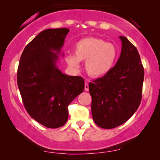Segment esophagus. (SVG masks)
<instances>
[{"mask_svg":"<svg viewBox=\"0 0 160 160\" xmlns=\"http://www.w3.org/2000/svg\"><path fill=\"white\" fill-rule=\"evenodd\" d=\"M84 90H86V91H88V90H89V85H88V83H85Z\"/></svg>","mask_w":160,"mask_h":160,"instance_id":"1","label":"esophagus"}]
</instances>
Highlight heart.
I'll use <instances>...</instances> for the list:
<instances>
[{"label":"heart","mask_w":160,"mask_h":160,"mask_svg":"<svg viewBox=\"0 0 160 160\" xmlns=\"http://www.w3.org/2000/svg\"><path fill=\"white\" fill-rule=\"evenodd\" d=\"M118 57V49L112 43L98 38H86L77 42L73 55L66 58L67 64L79 70L80 62L86 61L87 72L93 77L106 75L114 67Z\"/></svg>","instance_id":"obj_1"}]
</instances>
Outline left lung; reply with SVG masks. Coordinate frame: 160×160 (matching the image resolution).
Here are the masks:
<instances>
[{"label": "left lung", "instance_id": "obj_1", "mask_svg": "<svg viewBox=\"0 0 160 160\" xmlns=\"http://www.w3.org/2000/svg\"><path fill=\"white\" fill-rule=\"evenodd\" d=\"M119 38L122 47L115 66L89 83L93 119L106 129L127 122L138 109L142 94L144 69L138 50L127 38Z\"/></svg>", "mask_w": 160, "mask_h": 160}]
</instances>
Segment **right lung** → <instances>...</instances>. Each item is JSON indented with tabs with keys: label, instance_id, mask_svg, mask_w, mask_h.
<instances>
[{
	"label": "right lung",
	"instance_id": "obj_1",
	"mask_svg": "<svg viewBox=\"0 0 160 160\" xmlns=\"http://www.w3.org/2000/svg\"><path fill=\"white\" fill-rule=\"evenodd\" d=\"M69 32L62 28L40 32L25 48L18 68V86L25 109L50 128L65 125L69 104L84 89L82 77L62 73L56 66Z\"/></svg>",
	"mask_w": 160,
	"mask_h": 160
}]
</instances>
